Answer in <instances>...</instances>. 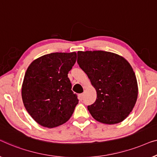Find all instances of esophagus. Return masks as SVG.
Wrapping results in <instances>:
<instances>
[{
    "instance_id": "esophagus-1",
    "label": "esophagus",
    "mask_w": 157,
    "mask_h": 157,
    "mask_svg": "<svg viewBox=\"0 0 157 157\" xmlns=\"http://www.w3.org/2000/svg\"><path fill=\"white\" fill-rule=\"evenodd\" d=\"M78 96H79V100L82 101V100H83V96H84V94H83V93L79 94Z\"/></svg>"
}]
</instances>
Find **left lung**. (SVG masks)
<instances>
[{
	"instance_id": "obj_1",
	"label": "left lung",
	"mask_w": 157,
	"mask_h": 157,
	"mask_svg": "<svg viewBox=\"0 0 157 157\" xmlns=\"http://www.w3.org/2000/svg\"><path fill=\"white\" fill-rule=\"evenodd\" d=\"M78 63L97 92L95 102L87 109L94 120L107 124L124 120L138 97L132 66L122 56L103 50L78 51Z\"/></svg>"
}]
</instances>
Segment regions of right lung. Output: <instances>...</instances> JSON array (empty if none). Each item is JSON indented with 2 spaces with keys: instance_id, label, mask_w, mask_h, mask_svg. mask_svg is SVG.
I'll use <instances>...</instances> for the list:
<instances>
[{
  "instance_id": "add662e5",
  "label": "right lung",
  "mask_w": 157,
  "mask_h": 157,
  "mask_svg": "<svg viewBox=\"0 0 157 157\" xmlns=\"http://www.w3.org/2000/svg\"><path fill=\"white\" fill-rule=\"evenodd\" d=\"M77 53L53 52L35 59L26 70L22 85L23 105L39 124L53 128L67 122L78 104L67 74Z\"/></svg>"
}]
</instances>
